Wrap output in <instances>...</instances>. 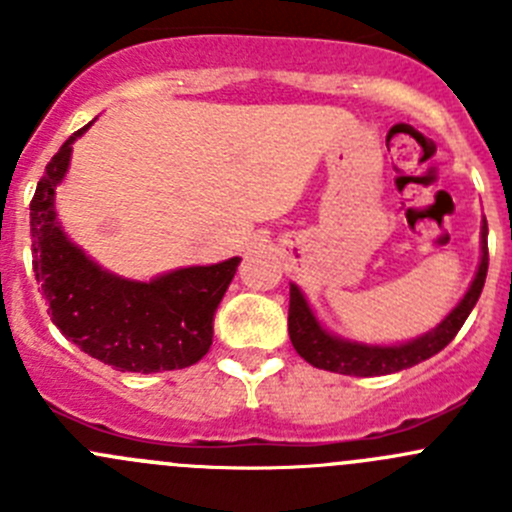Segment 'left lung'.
Returning <instances> with one entry per match:
<instances>
[{"label": "left lung", "instance_id": "obj_1", "mask_svg": "<svg viewBox=\"0 0 512 512\" xmlns=\"http://www.w3.org/2000/svg\"><path fill=\"white\" fill-rule=\"evenodd\" d=\"M485 275H488V223L480 225V262L476 277H473L471 287L461 297V302L441 319V324L431 329V332L421 334V337L411 339V342L401 344H364L344 339L339 334H332L317 314L309 307L307 297L297 285H289V339L292 347L304 361L324 371H334V374L347 376H384L394 374V371L409 369V366L421 364V361L431 359L433 354L441 352L443 347L451 344L458 329L468 319V314L476 307L480 292H483Z\"/></svg>", "mask_w": 512, "mask_h": 512}]
</instances>
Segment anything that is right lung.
<instances>
[{"instance_id":"1","label":"right lung","mask_w":512,"mask_h":512,"mask_svg":"<svg viewBox=\"0 0 512 512\" xmlns=\"http://www.w3.org/2000/svg\"><path fill=\"white\" fill-rule=\"evenodd\" d=\"M89 126L69 136L49 160L29 208L32 265L51 322L81 352L118 371L156 374L193 366L213 344L215 312L240 257L180 267L148 282L118 277L91 260L56 215V188L69 170L71 146Z\"/></svg>"}]
</instances>
